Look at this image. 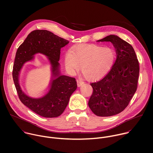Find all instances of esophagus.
<instances>
[{"mask_svg": "<svg viewBox=\"0 0 153 153\" xmlns=\"http://www.w3.org/2000/svg\"><path fill=\"white\" fill-rule=\"evenodd\" d=\"M83 83H84V82H83L82 81H80V80H77V86H78V87L81 86Z\"/></svg>", "mask_w": 153, "mask_h": 153, "instance_id": "34e87169", "label": "esophagus"}]
</instances>
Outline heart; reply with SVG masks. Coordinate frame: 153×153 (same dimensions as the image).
<instances>
[{
    "instance_id": "1",
    "label": "heart",
    "mask_w": 153,
    "mask_h": 153,
    "mask_svg": "<svg viewBox=\"0 0 153 153\" xmlns=\"http://www.w3.org/2000/svg\"><path fill=\"white\" fill-rule=\"evenodd\" d=\"M116 53L110 47L96 45H80L70 49L65 56L67 71L74 74L81 67V71L90 81L99 80L113 68Z\"/></svg>"
}]
</instances>
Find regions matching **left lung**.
<instances>
[{"instance_id":"1","label":"left lung","mask_w":153,"mask_h":153,"mask_svg":"<svg viewBox=\"0 0 153 153\" xmlns=\"http://www.w3.org/2000/svg\"><path fill=\"white\" fill-rule=\"evenodd\" d=\"M97 42H110L116 60L113 68L101 80L92 83L93 93L88 106L97 116L109 117L123 111L137 90L139 64L133 47L116 35Z\"/></svg>"}]
</instances>
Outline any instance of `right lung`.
<instances>
[{"mask_svg": "<svg viewBox=\"0 0 153 153\" xmlns=\"http://www.w3.org/2000/svg\"><path fill=\"white\" fill-rule=\"evenodd\" d=\"M68 43V40L49 31L37 30L30 33L17 50L13 78L19 97L24 105L40 116L53 118L60 116L77 88L74 78L61 74L59 63L60 49ZM37 53L47 56L51 65L52 76L49 90L45 94L40 98H33L21 90L19 79L24 65L33 61Z\"/></svg>", "mask_w": 153, "mask_h": 153, "instance_id": "1", "label": "right lung"}]
</instances>
